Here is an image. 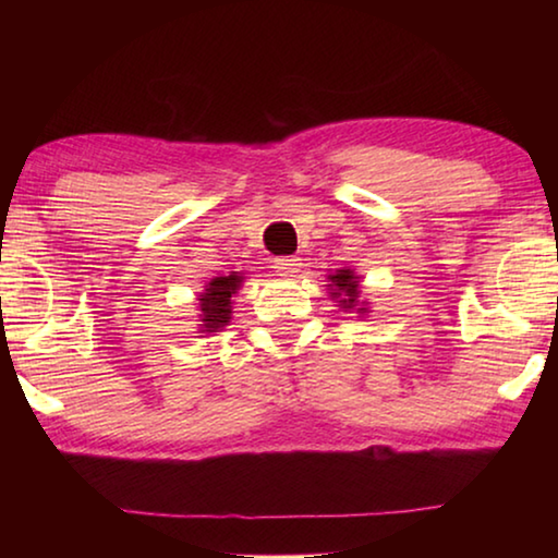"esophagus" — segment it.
I'll use <instances>...</instances> for the list:
<instances>
[{
  "instance_id": "1",
  "label": "esophagus",
  "mask_w": 558,
  "mask_h": 558,
  "mask_svg": "<svg viewBox=\"0 0 558 558\" xmlns=\"http://www.w3.org/2000/svg\"><path fill=\"white\" fill-rule=\"evenodd\" d=\"M276 270H278V276H282V278H298L300 270H302V263H300V258H278Z\"/></svg>"
}]
</instances>
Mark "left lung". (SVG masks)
Instances as JSON below:
<instances>
[{
  "mask_svg": "<svg viewBox=\"0 0 558 558\" xmlns=\"http://www.w3.org/2000/svg\"><path fill=\"white\" fill-rule=\"evenodd\" d=\"M327 282L329 298H332L337 302V307H342L344 313H356L359 317L372 313L369 300L362 298V288H359L362 276H359L354 268H339L335 272H329Z\"/></svg>",
  "mask_w": 558,
  "mask_h": 558,
  "instance_id": "8db88e82",
  "label": "left lung"
}]
</instances>
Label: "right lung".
Returning a JSON list of instances; mask_svg holds the SVG:
<instances>
[{"mask_svg":"<svg viewBox=\"0 0 558 558\" xmlns=\"http://www.w3.org/2000/svg\"><path fill=\"white\" fill-rule=\"evenodd\" d=\"M245 276L239 270L229 276L211 278L204 290L196 295V317H199V335H214L231 323L233 317V295L241 290Z\"/></svg>","mask_w":558,"mask_h":558,"instance_id":"right-lung-1","label":"right lung"}]
</instances>
